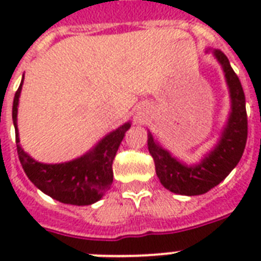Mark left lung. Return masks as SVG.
<instances>
[{
	"mask_svg": "<svg viewBox=\"0 0 261 261\" xmlns=\"http://www.w3.org/2000/svg\"><path fill=\"white\" fill-rule=\"evenodd\" d=\"M206 53L214 55L222 67L230 96V112L215 146L199 163L186 164L161 146L150 131L147 133V147L161 184L173 194L187 196L206 194L223 181L243 157L248 137L245 94L239 77L222 51L208 48Z\"/></svg>",
	"mask_w": 261,
	"mask_h": 261,
	"instance_id": "1",
	"label": "left lung"
}]
</instances>
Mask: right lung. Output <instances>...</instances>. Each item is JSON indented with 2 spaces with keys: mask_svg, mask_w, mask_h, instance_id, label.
Returning a JSON list of instances; mask_svg holds the SVG:
<instances>
[{
  "mask_svg": "<svg viewBox=\"0 0 261 261\" xmlns=\"http://www.w3.org/2000/svg\"><path fill=\"white\" fill-rule=\"evenodd\" d=\"M22 83L24 75L14 94L12 119L16 130L18 159L28 178L42 192L61 203L89 206L100 200L112 184V163L126 131L131 127V122L123 123L116 130L108 133L79 159L61 164L39 163L24 151L18 138L17 111Z\"/></svg>",
  "mask_w": 261,
  "mask_h": 261,
  "instance_id": "right-lung-1",
  "label": "right lung"
}]
</instances>
